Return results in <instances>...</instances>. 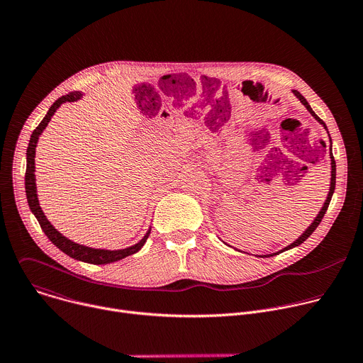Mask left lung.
<instances>
[{
	"instance_id": "obj_1",
	"label": "left lung",
	"mask_w": 363,
	"mask_h": 363,
	"mask_svg": "<svg viewBox=\"0 0 363 363\" xmlns=\"http://www.w3.org/2000/svg\"><path fill=\"white\" fill-rule=\"evenodd\" d=\"M293 93H294V96L303 103L304 105V108L310 112V115H312L320 125H323V128L328 130V128H326V125H325V122L313 112V109L310 108V105H308V101L297 91V90H293ZM329 133V132H328ZM329 157H330V165H332V178H330V189H329V194H328V198H326V201H325V203H323V206H322V210H320V213L318 214V217L315 218V221L310 224L308 227H307V230L296 240V241H293L290 245H287V247H284L283 250H280V251H277V252H273V254H267V255H257V257H272V255H277V254H280V252H283V251H286V250H290V248H293V247H297V245H300L303 241H306L310 235L313 234V231L318 228V225L320 224V221L323 220V217H325V214H326V211H328V206H329V203H330V199H332V195H333V192H335V185H336V162H335V158H333V153H332V138H330V135H329ZM326 146V145H325ZM231 247V245H230Z\"/></svg>"
}]
</instances>
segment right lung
<instances>
[{
  "label": "right lung",
  "instance_id": "right-lung-1",
  "mask_svg": "<svg viewBox=\"0 0 363 363\" xmlns=\"http://www.w3.org/2000/svg\"><path fill=\"white\" fill-rule=\"evenodd\" d=\"M83 93L82 91H72L66 96H62L60 99H57L51 108L48 109L47 115L44 116V119L40 122V125L34 129V132L31 133L30 138V143L27 147V169H26V194H27V201L30 205L31 213L35 216L41 230L44 231V234L48 237V240L53 242L57 248H60L65 254H67L69 257L74 258V260L79 262H84L89 264H109L118 260H122V258L132 255L135 252H138L143 244L146 242L150 230H147V233L143 235V238L136 242L132 247L123 248V250H103V248H91L87 245H82L77 244L69 238H66L62 233H59L53 225L50 224V221L45 218L41 206L38 203V198H37V189H35V164H34V158H35V147H37V142L40 135L43 133V130L45 129V126L48 125L51 116L56 113V111L63 105L66 101H76L79 99H82Z\"/></svg>",
  "mask_w": 363,
  "mask_h": 363
}]
</instances>
